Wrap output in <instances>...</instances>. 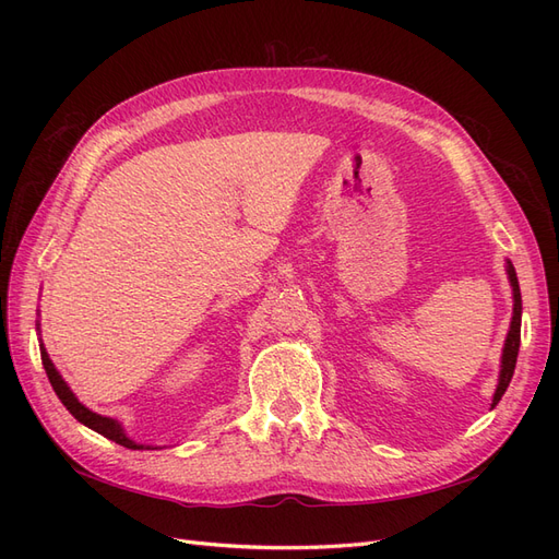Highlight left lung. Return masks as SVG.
Masks as SVG:
<instances>
[{"instance_id":"obj_1","label":"left lung","mask_w":559,"mask_h":559,"mask_svg":"<svg viewBox=\"0 0 559 559\" xmlns=\"http://www.w3.org/2000/svg\"><path fill=\"white\" fill-rule=\"evenodd\" d=\"M509 280L513 286V298H515V306H513V321H511V331L509 337H506V345H503V357H501V376H499V386H497V394L492 405H497L503 396L506 389L511 384L513 378V370H515V361H518V352H520V317H522V296H520V284H518V275H515V267L509 261Z\"/></svg>"}]
</instances>
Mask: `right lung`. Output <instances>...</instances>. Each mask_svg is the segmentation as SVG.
<instances>
[{
  "label": "right lung",
  "mask_w": 559,
  "mask_h": 559,
  "mask_svg": "<svg viewBox=\"0 0 559 559\" xmlns=\"http://www.w3.org/2000/svg\"><path fill=\"white\" fill-rule=\"evenodd\" d=\"M41 364H44V368H46V376H48L50 386H53V392L58 394V399L62 401L64 408L70 411V413L81 421V425H86V427H91L93 431L103 433L105 438H109V441H114V443H118V445L130 448V450H142V445L132 443L130 438H126V433H123V429H121V425H118V421H114V419H109V417H103V415H97V413H91L88 408H83V405L76 401V396L70 392V386H67L64 380L58 376V370H56L53 364H50V359H48V354H46L44 347H41Z\"/></svg>",
  "instance_id": "add662e5"
}]
</instances>
